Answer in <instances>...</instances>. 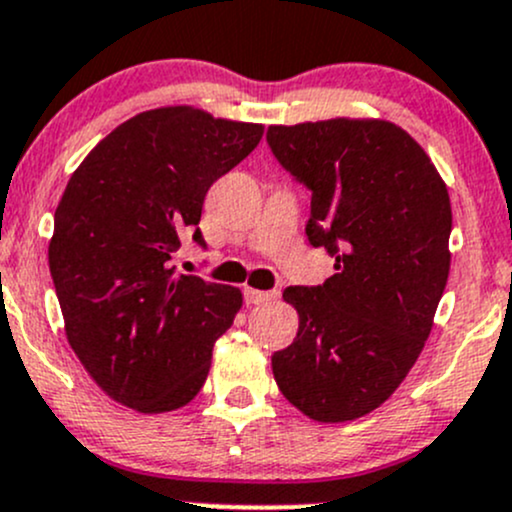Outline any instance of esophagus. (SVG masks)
Here are the masks:
<instances>
[{"mask_svg": "<svg viewBox=\"0 0 512 512\" xmlns=\"http://www.w3.org/2000/svg\"><path fill=\"white\" fill-rule=\"evenodd\" d=\"M276 298L273 290H254V288H244V300L246 305H263V302Z\"/></svg>", "mask_w": 512, "mask_h": 512, "instance_id": "obj_1", "label": "esophagus"}]
</instances>
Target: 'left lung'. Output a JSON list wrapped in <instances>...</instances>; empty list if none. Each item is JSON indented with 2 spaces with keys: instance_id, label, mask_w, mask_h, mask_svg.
I'll return each instance as SVG.
<instances>
[{
  "instance_id": "8db88e82",
  "label": "left lung",
  "mask_w": 512,
  "mask_h": 512,
  "mask_svg": "<svg viewBox=\"0 0 512 512\" xmlns=\"http://www.w3.org/2000/svg\"><path fill=\"white\" fill-rule=\"evenodd\" d=\"M266 141L312 192L307 241L337 261L322 285L285 288L300 327L273 376L312 420H356L386 403L430 337L452 258L447 185L408 131L378 119L268 126Z\"/></svg>"
}]
</instances>
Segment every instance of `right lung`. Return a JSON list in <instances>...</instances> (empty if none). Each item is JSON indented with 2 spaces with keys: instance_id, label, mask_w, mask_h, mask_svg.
<instances>
[{
  "instance_id": "right-lung-1",
  "label": "right lung",
  "mask_w": 512,
  "mask_h": 512,
  "mask_svg": "<svg viewBox=\"0 0 512 512\" xmlns=\"http://www.w3.org/2000/svg\"><path fill=\"white\" fill-rule=\"evenodd\" d=\"M261 124L163 107L119 124L63 192L48 266L65 334L109 398L139 412L188 405L232 327L239 288L175 273L180 239L207 249L202 205L258 146Z\"/></svg>"
}]
</instances>
